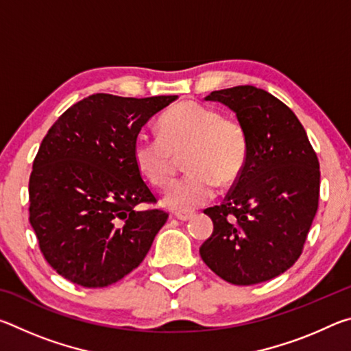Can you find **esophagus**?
<instances>
[{
  "instance_id": "1",
  "label": "esophagus",
  "mask_w": 351,
  "mask_h": 351,
  "mask_svg": "<svg viewBox=\"0 0 351 351\" xmlns=\"http://www.w3.org/2000/svg\"><path fill=\"white\" fill-rule=\"evenodd\" d=\"M193 212H175V217L180 219V221H189V219L193 218Z\"/></svg>"
}]
</instances>
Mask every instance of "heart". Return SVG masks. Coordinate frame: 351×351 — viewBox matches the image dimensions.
I'll list each match as a JSON object with an SVG mask.
<instances>
[{"mask_svg":"<svg viewBox=\"0 0 351 351\" xmlns=\"http://www.w3.org/2000/svg\"><path fill=\"white\" fill-rule=\"evenodd\" d=\"M161 138L141 134L133 144V161L139 173L156 187L171 181L178 158L190 170L171 184L164 204L173 210H192L215 197L218 184L230 186L245 169L249 141L239 121L221 117L209 106L181 102L159 121Z\"/></svg>","mask_w":351,"mask_h":351,"instance_id":"b5f03b06","label":"heart"}]
</instances>
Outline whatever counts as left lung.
Segmentation results:
<instances>
[{
  "mask_svg": "<svg viewBox=\"0 0 351 351\" xmlns=\"http://www.w3.org/2000/svg\"><path fill=\"white\" fill-rule=\"evenodd\" d=\"M206 100L235 112L249 141L247 159L221 206L204 213L213 232L201 258L232 285L271 280L300 257L319 204L320 171L305 128L287 105L251 85Z\"/></svg>",
  "mask_w": 351,
  "mask_h": 351,
  "instance_id": "obj_1",
  "label": "left lung"
}]
</instances>
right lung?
<instances>
[{
	"label": "right lung",
	"instance_id": "obj_1",
	"mask_svg": "<svg viewBox=\"0 0 351 351\" xmlns=\"http://www.w3.org/2000/svg\"><path fill=\"white\" fill-rule=\"evenodd\" d=\"M178 96L93 94L57 119L34 159L29 221L45 258L85 288H104L142 263L167 221L133 161L150 117Z\"/></svg>",
	"mask_w": 351,
	"mask_h": 351
}]
</instances>
